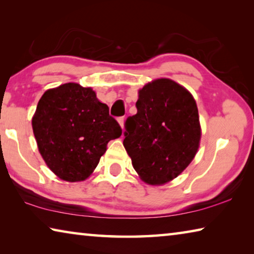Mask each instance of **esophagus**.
Instances as JSON below:
<instances>
[{
	"label": "esophagus",
	"mask_w": 254,
	"mask_h": 254,
	"mask_svg": "<svg viewBox=\"0 0 254 254\" xmlns=\"http://www.w3.org/2000/svg\"><path fill=\"white\" fill-rule=\"evenodd\" d=\"M118 122H119L120 126H121V127L123 128V127H124V118H123V117L119 118V119H118Z\"/></svg>",
	"instance_id": "1"
}]
</instances>
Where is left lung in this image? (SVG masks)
I'll return each instance as SVG.
<instances>
[{
	"mask_svg": "<svg viewBox=\"0 0 254 254\" xmlns=\"http://www.w3.org/2000/svg\"><path fill=\"white\" fill-rule=\"evenodd\" d=\"M136 114L127 119L123 145L144 183L163 185L196 156L200 141L198 109L190 93L168 78L139 91Z\"/></svg>",
	"mask_w": 254,
	"mask_h": 254,
	"instance_id": "1",
	"label": "left lung"
}]
</instances>
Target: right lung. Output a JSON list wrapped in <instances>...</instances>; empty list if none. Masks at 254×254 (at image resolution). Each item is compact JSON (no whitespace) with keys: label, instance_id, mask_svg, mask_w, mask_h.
<instances>
[{"label":"right lung","instance_id":"obj_1","mask_svg":"<svg viewBox=\"0 0 254 254\" xmlns=\"http://www.w3.org/2000/svg\"><path fill=\"white\" fill-rule=\"evenodd\" d=\"M33 134L47 166L66 182L92 175L111 140L122 134L109 106L91 87L67 83L46 91L32 118Z\"/></svg>","mask_w":254,"mask_h":254}]
</instances>
